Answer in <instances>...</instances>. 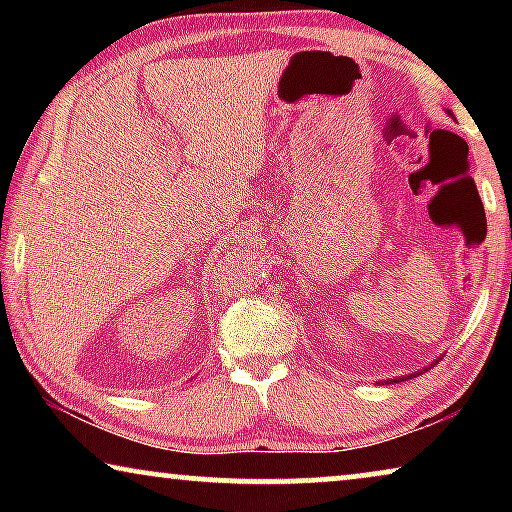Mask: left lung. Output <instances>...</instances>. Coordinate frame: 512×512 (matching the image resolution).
Instances as JSON below:
<instances>
[{
	"label": "left lung",
	"instance_id": "obj_1",
	"mask_svg": "<svg viewBox=\"0 0 512 512\" xmlns=\"http://www.w3.org/2000/svg\"><path fill=\"white\" fill-rule=\"evenodd\" d=\"M447 111V109H445ZM447 114H450V111H447ZM452 116V114H450ZM424 370H429V368H424ZM419 373H422V370H419ZM419 373H410V375H401V377H394V380H384V384H394V382H401V380H408V377H415V375H419Z\"/></svg>",
	"mask_w": 512,
	"mask_h": 512
}]
</instances>
